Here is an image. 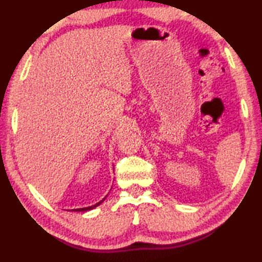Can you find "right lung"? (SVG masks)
Here are the masks:
<instances>
[{
	"label": "right lung",
	"instance_id": "1",
	"mask_svg": "<svg viewBox=\"0 0 262 262\" xmlns=\"http://www.w3.org/2000/svg\"><path fill=\"white\" fill-rule=\"evenodd\" d=\"M107 198V195H106V196L103 199V200H100L99 202H97L96 205H94V206H90V207H85V208H78V209H70V211H89V210H92V209H95L96 207H98L99 205H101V203H103L104 201H105V199Z\"/></svg>",
	"mask_w": 262,
	"mask_h": 262
}]
</instances>
